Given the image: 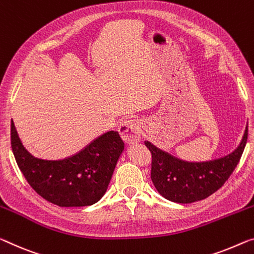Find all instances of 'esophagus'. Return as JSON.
Instances as JSON below:
<instances>
[{"label":"esophagus","mask_w":254,"mask_h":254,"mask_svg":"<svg viewBox=\"0 0 254 254\" xmlns=\"http://www.w3.org/2000/svg\"><path fill=\"white\" fill-rule=\"evenodd\" d=\"M124 139L128 143H137L142 138V124L138 120H126L120 126Z\"/></svg>","instance_id":"obj_1"}]
</instances>
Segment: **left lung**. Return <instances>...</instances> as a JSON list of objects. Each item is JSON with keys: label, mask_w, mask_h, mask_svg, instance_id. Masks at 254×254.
<instances>
[{"label": "left lung", "mask_w": 254, "mask_h": 254, "mask_svg": "<svg viewBox=\"0 0 254 254\" xmlns=\"http://www.w3.org/2000/svg\"><path fill=\"white\" fill-rule=\"evenodd\" d=\"M248 127L239 147L224 158L208 162L182 161L145 142L152 155L151 179L158 192L176 203H192L210 196L225 184L240 162Z\"/></svg>", "instance_id": "left-lung-1"}]
</instances>
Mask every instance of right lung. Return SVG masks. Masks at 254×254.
I'll return each instance as SVG.
<instances>
[{
    "mask_svg": "<svg viewBox=\"0 0 254 254\" xmlns=\"http://www.w3.org/2000/svg\"><path fill=\"white\" fill-rule=\"evenodd\" d=\"M11 147L19 169L38 195L59 206H86L103 196L125 143L118 131L111 130L72 157L48 161L25 150L12 122Z\"/></svg>",
    "mask_w": 254,
    "mask_h": 254,
    "instance_id": "obj_1",
    "label": "right lung"
}]
</instances>
